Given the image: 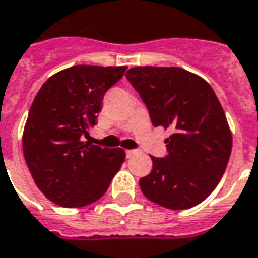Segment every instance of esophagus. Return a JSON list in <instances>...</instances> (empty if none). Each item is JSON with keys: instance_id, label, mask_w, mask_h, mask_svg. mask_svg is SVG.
<instances>
[{"instance_id": "esophagus-1", "label": "esophagus", "mask_w": 258, "mask_h": 258, "mask_svg": "<svg viewBox=\"0 0 258 258\" xmlns=\"http://www.w3.org/2000/svg\"><path fill=\"white\" fill-rule=\"evenodd\" d=\"M135 154H137V151H134V149H127V151H125V155H127L128 158H131V156H134Z\"/></svg>"}]
</instances>
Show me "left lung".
<instances>
[{
  "instance_id": "1",
  "label": "left lung",
  "mask_w": 258,
  "mask_h": 258,
  "mask_svg": "<svg viewBox=\"0 0 258 258\" xmlns=\"http://www.w3.org/2000/svg\"><path fill=\"white\" fill-rule=\"evenodd\" d=\"M125 77L147 104L155 127L173 128L167 155L152 159L140 180L144 196L167 210L203 203L222 179L232 152V131L204 78L179 67H134Z\"/></svg>"
}]
</instances>
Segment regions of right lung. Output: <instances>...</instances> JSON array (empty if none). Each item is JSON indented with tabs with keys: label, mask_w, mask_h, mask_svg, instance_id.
Listing matches in <instances>:
<instances>
[{
	"label": "right lung",
	"mask_w": 258,
	"mask_h": 258,
	"mask_svg": "<svg viewBox=\"0 0 258 258\" xmlns=\"http://www.w3.org/2000/svg\"><path fill=\"white\" fill-rule=\"evenodd\" d=\"M125 70L70 67L37 92L23 128V156L37 188L54 204L79 208L98 201L124 163V149L92 145L82 135L96 124L104 93Z\"/></svg>",
	"instance_id": "1"
}]
</instances>
